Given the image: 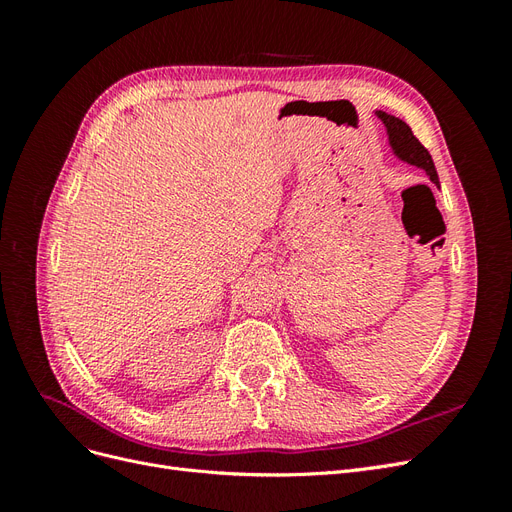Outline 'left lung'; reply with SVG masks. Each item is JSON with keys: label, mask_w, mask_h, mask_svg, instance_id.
<instances>
[{"label": "left lung", "mask_w": 512, "mask_h": 512, "mask_svg": "<svg viewBox=\"0 0 512 512\" xmlns=\"http://www.w3.org/2000/svg\"><path fill=\"white\" fill-rule=\"evenodd\" d=\"M378 117L384 121L386 130H389V138H391V147L395 149L397 156L401 160H406L414 166H421L425 173L429 175V179L440 188V179L436 173V166H433V160L429 156V151L421 145V141L412 134L410 126L406 121H401L399 117L386 115V113H378Z\"/></svg>", "instance_id": "left-lung-1"}]
</instances>
